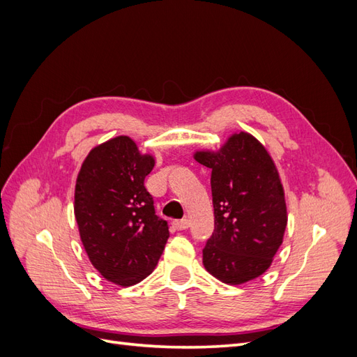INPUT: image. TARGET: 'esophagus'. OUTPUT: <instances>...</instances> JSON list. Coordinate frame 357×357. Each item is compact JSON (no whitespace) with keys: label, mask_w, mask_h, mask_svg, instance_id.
Masks as SVG:
<instances>
[{"label":"esophagus","mask_w":357,"mask_h":357,"mask_svg":"<svg viewBox=\"0 0 357 357\" xmlns=\"http://www.w3.org/2000/svg\"><path fill=\"white\" fill-rule=\"evenodd\" d=\"M172 226H174L177 231H185L190 226V222H189V219H181V220H176L174 223H172Z\"/></svg>","instance_id":"esophagus-1"}]
</instances>
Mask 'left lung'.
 I'll use <instances>...</instances> for the list:
<instances>
[{
  "mask_svg": "<svg viewBox=\"0 0 357 357\" xmlns=\"http://www.w3.org/2000/svg\"><path fill=\"white\" fill-rule=\"evenodd\" d=\"M193 158L211 169L214 232L202 264L226 284L250 282L271 266L287 225L274 160L259 139L243 131L215 152L199 150Z\"/></svg>",
  "mask_w": 357,
  "mask_h": 357,
  "instance_id": "left-lung-1",
  "label": "left lung"
}]
</instances>
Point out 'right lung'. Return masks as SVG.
Returning <instances> with one entry per match:
<instances>
[{
	"label": "right lung",
	"mask_w": 357,
	"mask_h": 357,
	"mask_svg": "<svg viewBox=\"0 0 357 357\" xmlns=\"http://www.w3.org/2000/svg\"><path fill=\"white\" fill-rule=\"evenodd\" d=\"M153 167L152 155L119 135L91 150L75 181L74 215L84 250L105 280L122 287L153 273L169 236L144 188Z\"/></svg>",
	"instance_id": "right-lung-1"
}]
</instances>
